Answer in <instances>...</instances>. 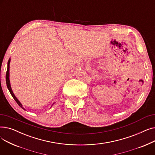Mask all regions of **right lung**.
<instances>
[{
	"label": "right lung",
	"mask_w": 155,
	"mask_h": 155,
	"mask_svg": "<svg viewBox=\"0 0 155 155\" xmlns=\"http://www.w3.org/2000/svg\"><path fill=\"white\" fill-rule=\"evenodd\" d=\"M10 61H11V59L9 60V61H8V63H7V72H6V84H7V87L8 88V89H9V91L11 94V95L12 96V97L14 98V99L15 101V102L18 103V104L19 105V106L22 108L24 110H25V109H24L23 107H22V105L21 104V103L19 101V100L16 98V97L14 95L12 91V88H11V84H10V80H9V64H10Z\"/></svg>",
	"instance_id": "add662e5"
}]
</instances>
